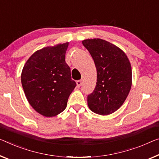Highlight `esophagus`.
<instances>
[{"label":"esophagus","mask_w":159,"mask_h":159,"mask_svg":"<svg viewBox=\"0 0 159 159\" xmlns=\"http://www.w3.org/2000/svg\"><path fill=\"white\" fill-rule=\"evenodd\" d=\"M77 86L78 87H80V86H81V84H82V81L81 80H78V81H77Z\"/></svg>","instance_id":"esophagus-1"}]
</instances>
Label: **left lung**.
Segmentation results:
<instances>
[{
	"mask_svg": "<svg viewBox=\"0 0 159 159\" xmlns=\"http://www.w3.org/2000/svg\"><path fill=\"white\" fill-rule=\"evenodd\" d=\"M93 58L97 84L88 95L89 108L100 115L116 111L124 104L132 84L131 63L125 52L114 44L99 38L82 41Z\"/></svg>",
	"mask_w": 159,
	"mask_h": 159,
	"instance_id": "left-lung-1",
	"label": "left lung"
}]
</instances>
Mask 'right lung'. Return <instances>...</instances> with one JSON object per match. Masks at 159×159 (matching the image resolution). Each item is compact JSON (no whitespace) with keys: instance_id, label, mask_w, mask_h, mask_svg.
<instances>
[{"instance_id":"right-lung-1","label":"right lung","mask_w":159,"mask_h":159,"mask_svg":"<svg viewBox=\"0 0 159 159\" xmlns=\"http://www.w3.org/2000/svg\"><path fill=\"white\" fill-rule=\"evenodd\" d=\"M68 45L69 43H65L37 50L22 70L21 82L26 98L44 116H55L64 111L76 87L65 62Z\"/></svg>"}]
</instances>
